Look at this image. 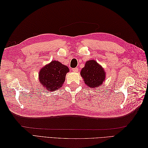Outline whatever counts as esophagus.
I'll list each match as a JSON object with an SVG mask.
<instances>
[{
	"mask_svg": "<svg viewBox=\"0 0 148 148\" xmlns=\"http://www.w3.org/2000/svg\"><path fill=\"white\" fill-rule=\"evenodd\" d=\"M78 70H79V69H78V68H75V69H72L73 71H74V72H78Z\"/></svg>",
	"mask_w": 148,
	"mask_h": 148,
	"instance_id": "34e87169",
	"label": "esophagus"
}]
</instances>
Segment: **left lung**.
<instances>
[{
    "instance_id": "8db88e82",
    "label": "left lung",
    "mask_w": 148,
    "mask_h": 148,
    "mask_svg": "<svg viewBox=\"0 0 148 148\" xmlns=\"http://www.w3.org/2000/svg\"><path fill=\"white\" fill-rule=\"evenodd\" d=\"M80 74L84 79V83L90 88L102 86L106 77L104 69L94 60L86 62Z\"/></svg>"
}]
</instances>
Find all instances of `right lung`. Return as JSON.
<instances>
[{"instance_id":"add662e5","label":"right lung","mask_w":148,"mask_h":148,"mask_svg":"<svg viewBox=\"0 0 148 148\" xmlns=\"http://www.w3.org/2000/svg\"><path fill=\"white\" fill-rule=\"evenodd\" d=\"M69 69L60 62L53 60L39 71V82L49 91L59 89L63 85Z\"/></svg>"}]
</instances>
